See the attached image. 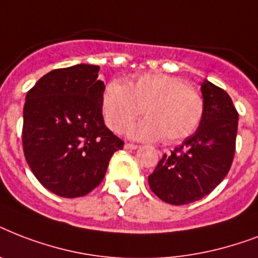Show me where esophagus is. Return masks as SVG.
Returning <instances> with one entry per match:
<instances>
[{
	"instance_id": "34e87169",
	"label": "esophagus",
	"mask_w": 258,
	"mask_h": 258,
	"mask_svg": "<svg viewBox=\"0 0 258 258\" xmlns=\"http://www.w3.org/2000/svg\"><path fill=\"white\" fill-rule=\"evenodd\" d=\"M124 149L125 150H137L138 146L137 145H133V143H125Z\"/></svg>"
}]
</instances>
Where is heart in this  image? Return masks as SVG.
<instances>
[{
	"label": "heart",
	"mask_w": 258,
	"mask_h": 258,
	"mask_svg": "<svg viewBox=\"0 0 258 258\" xmlns=\"http://www.w3.org/2000/svg\"><path fill=\"white\" fill-rule=\"evenodd\" d=\"M101 108L109 128L119 133L145 112L146 119L125 128L137 141L167 143L183 141L200 127L205 101L198 89L183 79L166 74H146L125 86L109 82L101 96Z\"/></svg>",
	"instance_id": "b5f03b06"
}]
</instances>
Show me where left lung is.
Masks as SVG:
<instances>
[{
    "mask_svg": "<svg viewBox=\"0 0 258 258\" xmlns=\"http://www.w3.org/2000/svg\"><path fill=\"white\" fill-rule=\"evenodd\" d=\"M201 92L205 112L200 127L149 175L150 188L167 204L187 205L210 194L234 158L238 113L232 99L209 80L201 83Z\"/></svg>",
    "mask_w": 258,
    "mask_h": 258,
    "instance_id": "1",
    "label": "left lung"
}]
</instances>
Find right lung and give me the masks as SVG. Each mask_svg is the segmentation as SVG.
Here are the masks:
<instances>
[{"label": "right lung", "instance_id": "right-lung-1", "mask_svg": "<svg viewBox=\"0 0 258 258\" xmlns=\"http://www.w3.org/2000/svg\"><path fill=\"white\" fill-rule=\"evenodd\" d=\"M91 64L50 71L26 93L22 147L38 182L64 198L83 197L104 178L123 141L104 124V83Z\"/></svg>", "mask_w": 258, "mask_h": 258}]
</instances>
